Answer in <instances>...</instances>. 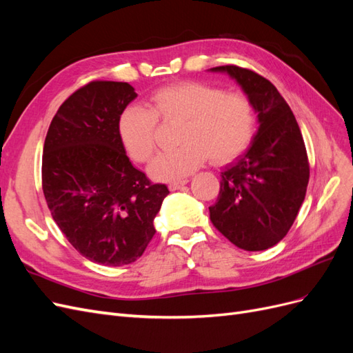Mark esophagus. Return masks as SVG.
Wrapping results in <instances>:
<instances>
[{
    "instance_id": "1",
    "label": "esophagus",
    "mask_w": 353,
    "mask_h": 353,
    "mask_svg": "<svg viewBox=\"0 0 353 353\" xmlns=\"http://www.w3.org/2000/svg\"><path fill=\"white\" fill-rule=\"evenodd\" d=\"M188 183V179H178V181H172V183H169V190L170 191H175L179 190L183 185H185Z\"/></svg>"
}]
</instances>
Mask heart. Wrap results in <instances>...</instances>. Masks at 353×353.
I'll use <instances>...</instances> for the list:
<instances>
[{
	"instance_id": "1",
	"label": "heart",
	"mask_w": 353,
	"mask_h": 353,
	"mask_svg": "<svg viewBox=\"0 0 353 353\" xmlns=\"http://www.w3.org/2000/svg\"><path fill=\"white\" fill-rule=\"evenodd\" d=\"M157 121L181 122L178 147L154 157L148 172L156 179H178L206 162L225 163L252 141L254 105L248 95L201 82H178L156 90L148 108L131 104L117 121L125 152L135 162H148L156 147Z\"/></svg>"
}]
</instances>
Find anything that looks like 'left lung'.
<instances>
[{
    "label": "left lung",
    "mask_w": 353,
    "mask_h": 353,
    "mask_svg": "<svg viewBox=\"0 0 353 353\" xmlns=\"http://www.w3.org/2000/svg\"><path fill=\"white\" fill-rule=\"evenodd\" d=\"M210 70L237 81L259 122L248 150L221 172L210 221L237 248L266 250L285 237L305 200L309 162L301 128L279 90L261 74L234 65Z\"/></svg>",
    "instance_id": "obj_1"
}]
</instances>
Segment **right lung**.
Masks as SVG:
<instances>
[{
    "label": "right lung",
    "mask_w": 353,
    "mask_h": 353,
    "mask_svg": "<svg viewBox=\"0 0 353 353\" xmlns=\"http://www.w3.org/2000/svg\"><path fill=\"white\" fill-rule=\"evenodd\" d=\"M137 97L128 82L92 81L52 117L42 154V191L68 241L91 262H135L154 236L153 221L169 194L130 162L117 134Z\"/></svg>",
    "instance_id": "1"
}]
</instances>
